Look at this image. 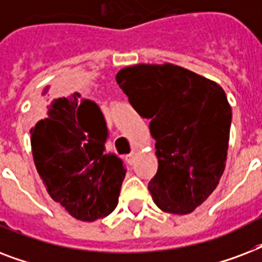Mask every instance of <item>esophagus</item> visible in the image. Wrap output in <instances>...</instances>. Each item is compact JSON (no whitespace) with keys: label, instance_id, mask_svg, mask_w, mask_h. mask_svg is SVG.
I'll return each mask as SVG.
<instances>
[{"label":"esophagus","instance_id":"esophagus-1","mask_svg":"<svg viewBox=\"0 0 262 262\" xmlns=\"http://www.w3.org/2000/svg\"><path fill=\"white\" fill-rule=\"evenodd\" d=\"M135 159H136V156H135V154H130V155H127L126 156V162L129 164H133L135 163Z\"/></svg>","mask_w":262,"mask_h":262}]
</instances>
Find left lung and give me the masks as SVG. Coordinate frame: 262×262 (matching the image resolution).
I'll return each instance as SVG.
<instances>
[{"instance_id":"left-lung-1","label":"left lung","mask_w":262,"mask_h":262,"mask_svg":"<svg viewBox=\"0 0 262 262\" xmlns=\"http://www.w3.org/2000/svg\"><path fill=\"white\" fill-rule=\"evenodd\" d=\"M117 84L155 139L158 172L149 181L162 211L187 215L212 194L227 160L231 106L219 84L174 63L121 69Z\"/></svg>"}]
</instances>
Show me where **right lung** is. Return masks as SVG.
<instances>
[{
  "mask_svg": "<svg viewBox=\"0 0 262 262\" xmlns=\"http://www.w3.org/2000/svg\"><path fill=\"white\" fill-rule=\"evenodd\" d=\"M40 96L31 151L47 193L75 219L106 217L118 204L126 170L103 152L107 129L100 108L79 92L53 98L50 85Z\"/></svg>",
  "mask_w": 262,
  "mask_h": 262,
  "instance_id": "add662e5",
  "label": "right lung"
}]
</instances>
